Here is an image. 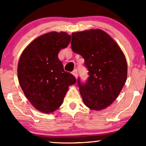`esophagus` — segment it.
Returning a JSON list of instances; mask_svg holds the SVG:
<instances>
[{"mask_svg": "<svg viewBox=\"0 0 146 146\" xmlns=\"http://www.w3.org/2000/svg\"><path fill=\"white\" fill-rule=\"evenodd\" d=\"M72 74L74 75L75 78L77 79V78H78V71H77V69H75L74 71H73V73H72Z\"/></svg>", "mask_w": 146, "mask_h": 146, "instance_id": "esophagus-1", "label": "esophagus"}]
</instances>
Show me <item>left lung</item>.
<instances>
[{
  "instance_id": "obj_1",
  "label": "left lung",
  "mask_w": 146,
  "mask_h": 146,
  "mask_svg": "<svg viewBox=\"0 0 146 146\" xmlns=\"http://www.w3.org/2000/svg\"><path fill=\"white\" fill-rule=\"evenodd\" d=\"M71 48L83 57L88 71L86 84L78 79L84 103L91 110H104L116 100L126 82L128 66L123 51L99 29L72 33Z\"/></svg>"
}]
</instances>
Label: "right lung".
I'll return each instance as SVG.
<instances>
[{
    "mask_svg": "<svg viewBox=\"0 0 146 146\" xmlns=\"http://www.w3.org/2000/svg\"><path fill=\"white\" fill-rule=\"evenodd\" d=\"M71 36L51 31L38 37L25 48L18 64V78L23 93L36 109L51 113L62 104L68 86L75 78L64 71L58 58Z\"/></svg>",
    "mask_w": 146,
    "mask_h": 146,
    "instance_id": "add662e5",
    "label": "right lung"
}]
</instances>
